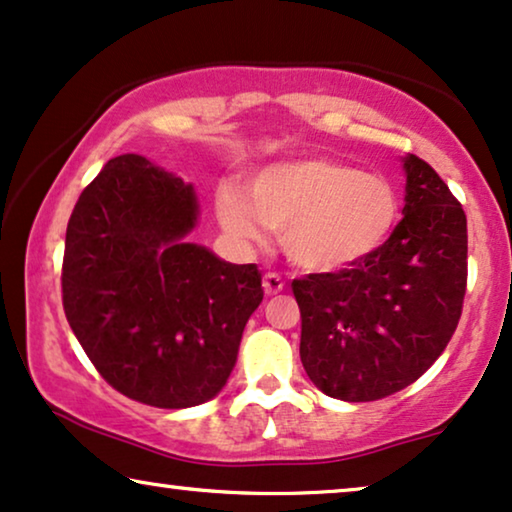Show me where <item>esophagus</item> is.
Instances as JSON below:
<instances>
[{
  "label": "esophagus",
  "mask_w": 512,
  "mask_h": 512,
  "mask_svg": "<svg viewBox=\"0 0 512 512\" xmlns=\"http://www.w3.org/2000/svg\"><path fill=\"white\" fill-rule=\"evenodd\" d=\"M262 287H264V292L269 294V297H273V294L283 292L285 283H283V278L278 276V273H266V276L262 278Z\"/></svg>",
  "instance_id": "34e87169"
}]
</instances>
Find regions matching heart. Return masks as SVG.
Returning <instances> with one entry per match:
<instances>
[{
    "label": "heart",
    "instance_id": "obj_1",
    "mask_svg": "<svg viewBox=\"0 0 512 512\" xmlns=\"http://www.w3.org/2000/svg\"><path fill=\"white\" fill-rule=\"evenodd\" d=\"M215 215L229 239L257 246L266 227L280 232L290 264L334 276L376 257L401 222V194L390 178L327 155L266 164L248 181L215 192Z\"/></svg>",
    "mask_w": 512,
    "mask_h": 512
}]
</instances>
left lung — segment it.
<instances>
[{
	"label": "left lung",
	"instance_id": "left-lung-1",
	"mask_svg": "<svg viewBox=\"0 0 512 512\" xmlns=\"http://www.w3.org/2000/svg\"><path fill=\"white\" fill-rule=\"evenodd\" d=\"M406 206L392 241L362 266L294 280L301 364L341 401L415 383L455 334L466 292V215L427 162L401 157Z\"/></svg>",
	"mask_w": 512,
	"mask_h": 512
}]
</instances>
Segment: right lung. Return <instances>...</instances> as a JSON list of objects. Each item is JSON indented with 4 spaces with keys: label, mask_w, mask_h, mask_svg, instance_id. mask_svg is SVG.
Here are the masks:
<instances>
[{
    "label": "right lung",
    "mask_w": 512,
    "mask_h": 512,
    "mask_svg": "<svg viewBox=\"0 0 512 512\" xmlns=\"http://www.w3.org/2000/svg\"><path fill=\"white\" fill-rule=\"evenodd\" d=\"M199 199L143 155H118L78 197L67 225L62 304L104 380L155 408L218 397L262 273L190 243Z\"/></svg>",
    "instance_id": "obj_1"
}]
</instances>
